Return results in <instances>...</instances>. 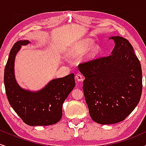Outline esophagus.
Wrapping results in <instances>:
<instances>
[{"label": "esophagus", "mask_w": 146, "mask_h": 146, "mask_svg": "<svg viewBox=\"0 0 146 146\" xmlns=\"http://www.w3.org/2000/svg\"><path fill=\"white\" fill-rule=\"evenodd\" d=\"M75 78L78 82H81L83 80V75L81 73H77L76 75H75Z\"/></svg>", "instance_id": "34e87169"}]
</instances>
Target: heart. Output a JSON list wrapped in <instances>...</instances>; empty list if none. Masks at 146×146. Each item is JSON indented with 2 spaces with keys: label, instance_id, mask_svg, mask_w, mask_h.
I'll return each instance as SVG.
<instances>
[{
  "label": "heart",
  "instance_id": "b5f03b06",
  "mask_svg": "<svg viewBox=\"0 0 146 146\" xmlns=\"http://www.w3.org/2000/svg\"><path fill=\"white\" fill-rule=\"evenodd\" d=\"M91 43L92 42L90 40H86L82 42L72 48L71 54L73 56H80V55L83 54L86 51ZM99 50H100V47L98 45H93L89 49V56L91 57L95 56L98 53Z\"/></svg>",
  "mask_w": 146,
  "mask_h": 146
}]
</instances>
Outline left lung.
Here are the masks:
<instances>
[{
	"label": "left lung",
	"instance_id": "8db88e82",
	"mask_svg": "<svg viewBox=\"0 0 146 146\" xmlns=\"http://www.w3.org/2000/svg\"><path fill=\"white\" fill-rule=\"evenodd\" d=\"M115 46L109 56L78 65L84 75L85 100L93 121L113 124L124 120L140 101L142 71L130 42L112 37Z\"/></svg>",
	"mask_w": 146,
	"mask_h": 146
}]
</instances>
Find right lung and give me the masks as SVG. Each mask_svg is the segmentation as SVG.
<instances>
[{
  "label": "right lung",
  "mask_w": 146,
  "mask_h": 146,
  "mask_svg": "<svg viewBox=\"0 0 146 146\" xmlns=\"http://www.w3.org/2000/svg\"><path fill=\"white\" fill-rule=\"evenodd\" d=\"M28 40L16 42L10 51L4 72V84L9 104L25 123L29 125H48L56 123L62 115V104L74 88V74L53 80L40 91L24 90L14 78V60L21 45Z\"/></svg>",
  "instance_id": "add662e5"
}]
</instances>
